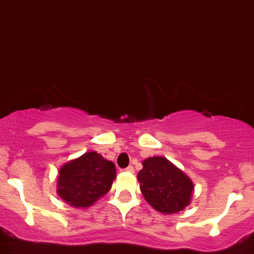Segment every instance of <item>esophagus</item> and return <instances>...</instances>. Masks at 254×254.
<instances>
[{
  "label": "esophagus",
  "mask_w": 254,
  "mask_h": 254,
  "mask_svg": "<svg viewBox=\"0 0 254 254\" xmlns=\"http://www.w3.org/2000/svg\"><path fill=\"white\" fill-rule=\"evenodd\" d=\"M125 171H127V172H129V173H134V167L129 166L127 168H125Z\"/></svg>",
  "instance_id": "1"
}]
</instances>
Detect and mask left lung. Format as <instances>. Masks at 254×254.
<instances>
[{
	"instance_id": "left-lung-1",
	"label": "left lung",
	"mask_w": 254,
	"mask_h": 254,
	"mask_svg": "<svg viewBox=\"0 0 254 254\" xmlns=\"http://www.w3.org/2000/svg\"><path fill=\"white\" fill-rule=\"evenodd\" d=\"M138 181L148 204L162 214H176L191 202L193 182L178 167L164 157H149L143 161Z\"/></svg>"
}]
</instances>
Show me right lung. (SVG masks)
Instances as JSON below:
<instances>
[{
	"label": "right lung",
	"instance_id": "add662e5",
	"mask_svg": "<svg viewBox=\"0 0 254 254\" xmlns=\"http://www.w3.org/2000/svg\"><path fill=\"white\" fill-rule=\"evenodd\" d=\"M115 178L113 162L97 152H86L61 167L57 193L69 206L87 209L110 191Z\"/></svg>",
	"mask_w": 254,
	"mask_h": 254
}]
</instances>
